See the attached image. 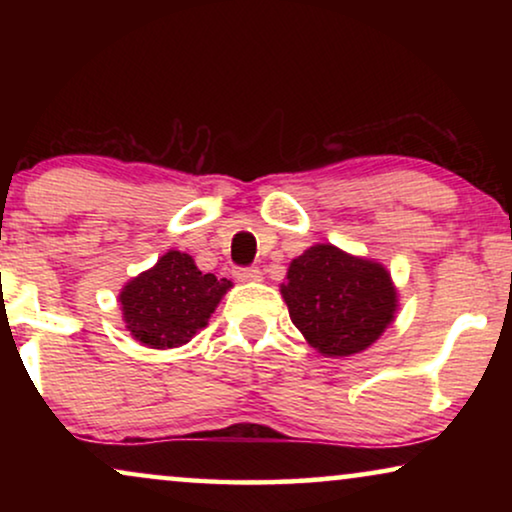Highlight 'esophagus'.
<instances>
[{"mask_svg":"<svg viewBox=\"0 0 512 512\" xmlns=\"http://www.w3.org/2000/svg\"><path fill=\"white\" fill-rule=\"evenodd\" d=\"M261 270L258 268H237L235 279L237 282H261Z\"/></svg>","mask_w":512,"mask_h":512,"instance_id":"34e87169","label":"esophagus"}]
</instances>
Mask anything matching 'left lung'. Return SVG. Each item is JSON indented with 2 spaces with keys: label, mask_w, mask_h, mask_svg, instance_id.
<instances>
[{
  "label": "left lung",
  "mask_w": 512,
  "mask_h": 512,
  "mask_svg": "<svg viewBox=\"0 0 512 512\" xmlns=\"http://www.w3.org/2000/svg\"><path fill=\"white\" fill-rule=\"evenodd\" d=\"M279 286L293 326L321 356L359 354L394 324L398 291L373 258L314 244L293 258Z\"/></svg>",
  "instance_id": "obj_1"
}]
</instances>
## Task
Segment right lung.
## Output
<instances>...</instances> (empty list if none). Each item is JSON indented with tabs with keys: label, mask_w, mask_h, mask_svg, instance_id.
Here are the masks:
<instances>
[{
	"label": "right lung",
	"mask_w": 512,
	"mask_h": 512,
	"mask_svg": "<svg viewBox=\"0 0 512 512\" xmlns=\"http://www.w3.org/2000/svg\"><path fill=\"white\" fill-rule=\"evenodd\" d=\"M230 289V279L205 275L193 256L170 249L153 268L123 286L118 303L132 338L151 349H172L186 345L207 326Z\"/></svg>",
	"instance_id": "1"
}]
</instances>
